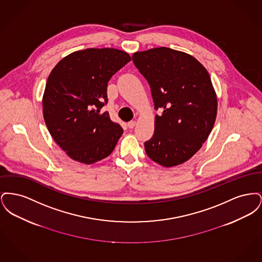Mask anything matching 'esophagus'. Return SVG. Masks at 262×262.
<instances>
[{
	"label": "esophagus",
	"mask_w": 262,
	"mask_h": 262,
	"mask_svg": "<svg viewBox=\"0 0 262 262\" xmlns=\"http://www.w3.org/2000/svg\"><path fill=\"white\" fill-rule=\"evenodd\" d=\"M135 125H136V121H130V122L127 123V126H128L129 128H133Z\"/></svg>",
	"instance_id": "obj_1"
}]
</instances>
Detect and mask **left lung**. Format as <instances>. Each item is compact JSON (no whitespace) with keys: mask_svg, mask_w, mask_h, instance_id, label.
Masks as SVG:
<instances>
[{"mask_svg":"<svg viewBox=\"0 0 262 262\" xmlns=\"http://www.w3.org/2000/svg\"><path fill=\"white\" fill-rule=\"evenodd\" d=\"M133 62L149 83L155 110L147 156L164 167L191 158L215 123L217 98L206 69L192 56L167 47L137 52Z\"/></svg>","mask_w":262,"mask_h":262,"instance_id":"8db88e82","label":"left lung"}]
</instances>
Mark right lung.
<instances>
[{"mask_svg": "<svg viewBox=\"0 0 262 262\" xmlns=\"http://www.w3.org/2000/svg\"><path fill=\"white\" fill-rule=\"evenodd\" d=\"M130 60L123 51L89 48L67 56L52 70L42 102L45 124L75 161L106 158L122 137V126L101 109L108 103L109 80Z\"/></svg>", "mask_w": 262, "mask_h": 262, "instance_id": "add662e5", "label": "right lung"}]
</instances>
